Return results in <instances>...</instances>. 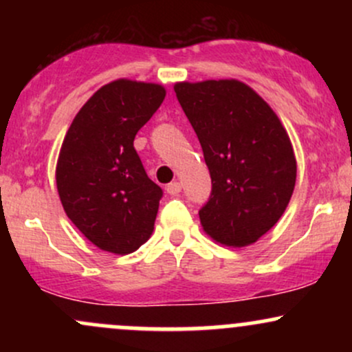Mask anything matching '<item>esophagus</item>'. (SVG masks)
I'll return each instance as SVG.
<instances>
[{
	"label": "esophagus",
	"instance_id": "34e87169",
	"mask_svg": "<svg viewBox=\"0 0 352 352\" xmlns=\"http://www.w3.org/2000/svg\"><path fill=\"white\" fill-rule=\"evenodd\" d=\"M165 190H167L168 195H177V193H180L182 185L179 184V182H172V184H168L167 187H165Z\"/></svg>",
	"mask_w": 352,
	"mask_h": 352
}]
</instances>
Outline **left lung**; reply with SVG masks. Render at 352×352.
<instances>
[{
    "instance_id": "obj_1",
    "label": "left lung",
    "mask_w": 352,
    "mask_h": 352,
    "mask_svg": "<svg viewBox=\"0 0 352 352\" xmlns=\"http://www.w3.org/2000/svg\"><path fill=\"white\" fill-rule=\"evenodd\" d=\"M173 89L212 177V193L199 212L201 227L221 245L254 243L280 220L296 184L285 127L236 79L177 82Z\"/></svg>"
}]
</instances>
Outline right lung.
<instances>
[{
	"mask_svg": "<svg viewBox=\"0 0 352 352\" xmlns=\"http://www.w3.org/2000/svg\"><path fill=\"white\" fill-rule=\"evenodd\" d=\"M164 99L160 84L112 80L80 107L64 137L56 167L60 204L104 252H135L153 232L164 192L145 173L134 139Z\"/></svg>",
	"mask_w": 352,
	"mask_h": 352,
	"instance_id": "1",
	"label": "right lung"
}]
</instances>
